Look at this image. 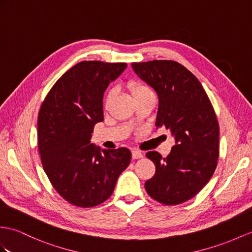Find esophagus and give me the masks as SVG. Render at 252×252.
Here are the masks:
<instances>
[{
    "mask_svg": "<svg viewBox=\"0 0 252 252\" xmlns=\"http://www.w3.org/2000/svg\"><path fill=\"white\" fill-rule=\"evenodd\" d=\"M131 155H132V159H140L143 157V154L139 151H132L131 152Z\"/></svg>",
    "mask_w": 252,
    "mask_h": 252,
    "instance_id": "esophagus-1",
    "label": "esophagus"
}]
</instances>
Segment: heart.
<instances>
[{
  "label": "heart",
  "mask_w": 252,
  "mask_h": 252,
  "mask_svg": "<svg viewBox=\"0 0 252 252\" xmlns=\"http://www.w3.org/2000/svg\"><path fill=\"white\" fill-rule=\"evenodd\" d=\"M128 88L130 89L131 94H132L134 99L139 97H142L144 95H149V94L153 93L151 89L147 87V85L141 83V82H137V81L129 82V84H128ZM113 96H114V91L113 90L109 91L106 95V98H105V106L106 107H108L110 105V102H111Z\"/></svg>",
  "instance_id": "b5f03b06"
}]
</instances>
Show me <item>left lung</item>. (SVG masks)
I'll list each match as a JSON object with an SVG mask.
<instances>
[{
  "instance_id": "left-lung-1",
  "label": "left lung",
  "mask_w": 252,
  "mask_h": 252,
  "mask_svg": "<svg viewBox=\"0 0 252 252\" xmlns=\"http://www.w3.org/2000/svg\"><path fill=\"white\" fill-rule=\"evenodd\" d=\"M137 76L158 96L156 126H165L175 140L162 158L152 151L146 157L156 165L145 182L150 197L165 205L193 198L211 180L219 156V125L199 80L174 61L132 63Z\"/></svg>"
}]
</instances>
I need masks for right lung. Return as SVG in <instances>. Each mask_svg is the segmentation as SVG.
<instances>
[{
	"label": "right lung",
	"mask_w": 252,
	"mask_h": 252,
	"mask_svg": "<svg viewBox=\"0 0 252 252\" xmlns=\"http://www.w3.org/2000/svg\"><path fill=\"white\" fill-rule=\"evenodd\" d=\"M126 63L83 61L61 77L38 114V149L54 189L70 204L93 207L112 194L130 163L125 147L103 150L91 143L103 121V93L126 69Z\"/></svg>",
	"instance_id": "add662e5"
}]
</instances>
